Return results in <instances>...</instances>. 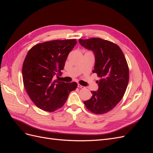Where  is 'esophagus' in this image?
<instances>
[{
	"instance_id": "1",
	"label": "esophagus",
	"mask_w": 153,
	"mask_h": 153,
	"mask_svg": "<svg viewBox=\"0 0 153 153\" xmlns=\"http://www.w3.org/2000/svg\"><path fill=\"white\" fill-rule=\"evenodd\" d=\"M78 88H80V89H84L85 88V87H84V86H82V85H81L80 84H78Z\"/></svg>"
}]
</instances>
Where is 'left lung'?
<instances>
[{
	"instance_id": "8db88e82",
	"label": "left lung",
	"mask_w": 153,
	"mask_h": 153,
	"mask_svg": "<svg viewBox=\"0 0 153 153\" xmlns=\"http://www.w3.org/2000/svg\"><path fill=\"white\" fill-rule=\"evenodd\" d=\"M80 44L92 50L95 57L93 73L100 78L97 91H91L92 97L84 103L96 114L109 112L116 106L126 90L129 69L123 52L118 45L101 38L79 39Z\"/></svg>"
}]
</instances>
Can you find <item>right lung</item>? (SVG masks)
<instances>
[{
    "label": "right lung",
    "instance_id": "right-lung-1",
    "mask_svg": "<svg viewBox=\"0 0 153 153\" xmlns=\"http://www.w3.org/2000/svg\"><path fill=\"white\" fill-rule=\"evenodd\" d=\"M76 39L53 40L34 46L27 53L22 67L24 85L33 103L40 109L54 112L61 108L76 82L54 80L61 73Z\"/></svg>",
    "mask_w": 153,
    "mask_h": 153
}]
</instances>
